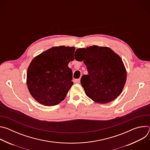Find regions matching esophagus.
<instances>
[{"instance_id":"esophagus-1","label":"esophagus","mask_w":150,"mask_h":150,"mask_svg":"<svg viewBox=\"0 0 150 150\" xmlns=\"http://www.w3.org/2000/svg\"><path fill=\"white\" fill-rule=\"evenodd\" d=\"M80 82V79H75L74 80V83H79Z\"/></svg>"}]
</instances>
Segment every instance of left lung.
Segmentation results:
<instances>
[{
  "mask_svg": "<svg viewBox=\"0 0 150 150\" xmlns=\"http://www.w3.org/2000/svg\"><path fill=\"white\" fill-rule=\"evenodd\" d=\"M75 53V59L83 61L88 71V75H83L81 79L87 96L101 104L116 99L126 80V71L120 57L109 47L98 46L79 48Z\"/></svg>",
  "mask_w": 150,
  "mask_h": 150,
  "instance_id": "1",
  "label": "left lung"
}]
</instances>
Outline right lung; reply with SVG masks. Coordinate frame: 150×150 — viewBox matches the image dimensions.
<instances>
[{
	"mask_svg": "<svg viewBox=\"0 0 150 150\" xmlns=\"http://www.w3.org/2000/svg\"><path fill=\"white\" fill-rule=\"evenodd\" d=\"M74 47H53L31 61L27 74V84L33 97L47 106L58 104L65 99L74 84L68 67L74 60Z\"/></svg>",
	"mask_w": 150,
	"mask_h": 150,
	"instance_id": "right-lung-1",
	"label": "right lung"
}]
</instances>
